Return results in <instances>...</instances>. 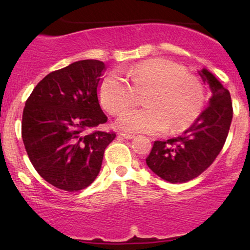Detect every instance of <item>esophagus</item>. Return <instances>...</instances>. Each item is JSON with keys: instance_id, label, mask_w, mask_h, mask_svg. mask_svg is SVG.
<instances>
[{"instance_id": "esophagus-1", "label": "esophagus", "mask_w": 250, "mask_h": 250, "mask_svg": "<svg viewBox=\"0 0 250 250\" xmlns=\"http://www.w3.org/2000/svg\"><path fill=\"white\" fill-rule=\"evenodd\" d=\"M119 135L123 136V138L126 139V140H129V139L134 138V135H133V134H128V133H123V132L119 133Z\"/></svg>"}]
</instances>
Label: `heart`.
<instances>
[{"label":"heart","mask_w":250,"mask_h":250,"mask_svg":"<svg viewBox=\"0 0 250 250\" xmlns=\"http://www.w3.org/2000/svg\"><path fill=\"white\" fill-rule=\"evenodd\" d=\"M125 80L111 71L102 80L99 98L105 110L118 115L133 104L138 93H145L146 107L128 109L118 118V126L127 132L157 134L189 127L203 110L204 86L196 75L166 59L143 61L125 70Z\"/></svg>","instance_id":"b5f03b06"}]
</instances>
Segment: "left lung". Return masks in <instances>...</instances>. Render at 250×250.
<instances>
[{"mask_svg": "<svg viewBox=\"0 0 250 250\" xmlns=\"http://www.w3.org/2000/svg\"><path fill=\"white\" fill-rule=\"evenodd\" d=\"M199 74L211 91L208 107L182 135L155 141L146 159L153 173L170 183L188 182L205 172L221 152L231 126L230 92L210 71L204 68Z\"/></svg>", "mask_w": 250, "mask_h": 250, "instance_id": "1", "label": "left lung"}]
</instances>
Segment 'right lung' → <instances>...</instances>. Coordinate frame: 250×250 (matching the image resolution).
<instances>
[{"mask_svg": "<svg viewBox=\"0 0 250 250\" xmlns=\"http://www.w3.org/2000/svg\"><path fill=\"white\" fill-rule=\"evenodd\" d=\"M105 64L81 60L46 75L27 99L21 136L36 172L58 189L80 191L100 172L115 132L97 129L108 121L98 90Z\"/></svg>", "mask_w": 250, "mask_h": 250, "instance_id": "add662e5", "label": "right lung"}]
</instances>
